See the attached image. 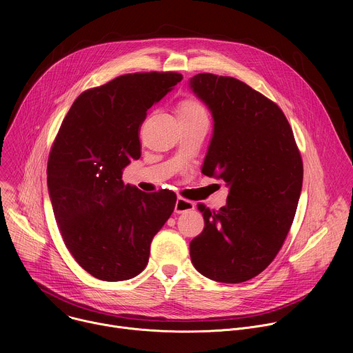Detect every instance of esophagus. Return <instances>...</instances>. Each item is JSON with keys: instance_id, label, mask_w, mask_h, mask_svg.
<instances>
[{"instance_id": "esophagus-1", "label": "esophagus", "mask_w": 353, "mask_h": 353, "mask_svg": "<svg viewBox=\"0 0 353 353\" xmlns=\"http://www.w3.org/2000/svg\"><path fill=\"white\" fill-rule=\"evenodd\" d=\"M195 208V204L190 199H185L183 196H179L176 199V205H174V212L177 214H183V212H188L192 211Z\"/></svg>"}]
</instances>
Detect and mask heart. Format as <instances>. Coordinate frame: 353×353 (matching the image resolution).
Listing matches in <instances>:
<instances>
[{
  "label": "heart",
  "mask_w": 353,
  "mask_h": 353,
  "mask_svg": "<svg viewBox=\"0 0 353 353\" xmlns=\"http://www.w3.org/2000/svg\"><path fill=\"white\" fill-rule=\"evenodd\" d=\"M177 116H187V117H192V116H207L205 114V109L203 106V103L199 102L196 99H184L179 103L177 106Z\"/></svg>",
  "instance_id": "obj_1"
}]
</instances>
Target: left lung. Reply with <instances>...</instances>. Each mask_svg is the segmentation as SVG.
I'll list each match as a JSON object with an SVG mask.
<instances>
[{
	"instance_id": "obj_1",
	"label": "left lung",
	"mask_w": 353,
	"mask_h": 353,
	"mask_svg": "<svg viewBox=\"0 0 353 353\" xmlns=\"http://www.w3.org/2000/svg\"><path fill=\"white\" fill-rule=\"evenodd\" d=\"M210 108L214 137L203 173L229 185L226 205L198 204L205 226L190 243L195 270L239 283L261 274L292 226L303 183V162L281 108L247 83L214 74L190 79Z\"/></svg>"
}]
</instances>
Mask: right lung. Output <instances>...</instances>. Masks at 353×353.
<instances>
[{
  "instance_id": "obj_1",
  "label": "right lung",
  "mask_w": 353,
  "mask_h": 353,
  "mask_svg": "<svg viewBox=\"0 0 353 353\" xmlns=\"http://www.w3.org/2000/svg\"><path fill=\"white\" fill-rule=\"evenodd\" d=\"M183 79L179 72H135L82 92L67 113L47 163L60 233L92 276L125 281L148 264L150 241L170 218L176 194L125 185L123 169L141 157L148 109Z\"/></svg>"
}]
</instances>
